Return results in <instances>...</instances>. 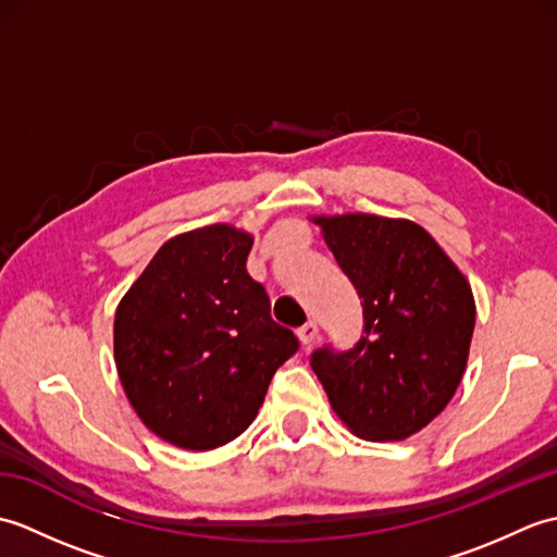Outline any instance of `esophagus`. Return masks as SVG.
<instances>
[{
	"label": "esophagus",
	"mask_w": 557,
	"mask_h": 557,
	"mask_svg": "<svg viewBox=\"0 0 557 557\" xmlns=\"http://www.w3.org/2000/svg\"><path fill=\"white\" fill-rule=\"evenodd\" d=\"M318 335H321V327H318L315 321H309V323L299 327V339H301L304 347H311L313 342L318 339Z\"/></svg>",
	"instance_id": "34e87169"
}]
</instances>
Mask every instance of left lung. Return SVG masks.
<instances>
[{
    "label": "left lung",
    "mask_w": 557,
    "mask_h": 557,
    "mask_svg": "<svg viewBox=\"0 0 557 557\" xmlns=\"http://www.w3.org/2000/svg\"><path fill=\"white\" fill-rule=\"evenodd\" d=\"M363 306L351 349L311 366L337 417L363 441H405L441 413L465 373L476 306L467 277L417 222L315 218Z\"/></svg>",
    "instance_id": "left-lung-1"
}]
</instances>
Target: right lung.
I'll use <instances>...</instances> for the list:
<instances>
[{
	"mask_svg": "<svg viewBox=\"0 0 557 557\" xmlns=\"http://www.w3.org/2000/svg\"><path fill=\"white\" fill-rule=\"evenodd\" d=\"M253 239L210 224L164 242L114 315L126 397L152 433L184 449L242 435L272 375L299 351L246 272Z\"/></svg>",
	"mask_w": 557,
	"mask_h": 557,
	"instance_id": "1",
	"label": "right lung"
}]
</instances>
